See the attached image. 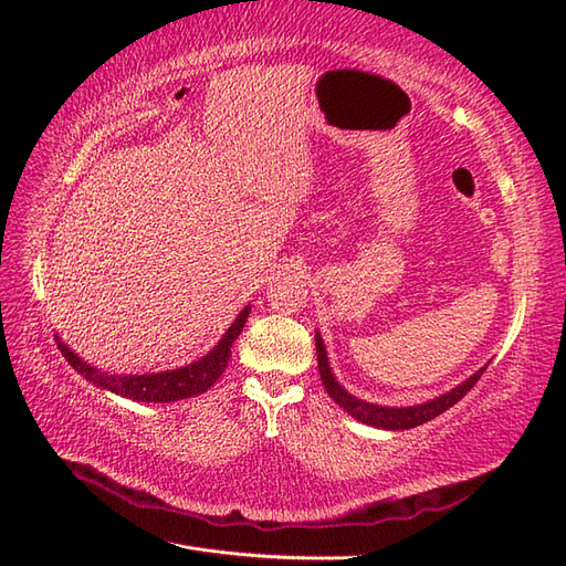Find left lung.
Wrapping results in <instances>:
<instances>
[{
	"label": "left lung",
	"mask_w": 566,
	"mask_h": 566,
	"mask_svg": "<svg viewBox=\"0 0 566 566\" xmlns=\"http://www.w3.org/2000/svg\"><path fill=\"white\" fill-rule=\"evenodd\" d=\"M316 354H318V373H321V380L325 391L331 394V399L347 410V413L356 420H361L366 424L373 427H382V430H410V427H418L427 420H432L437 416H441L443 410H449L453 403H458L465 394L476 385V380L482 378V370H476L472 378H468L460 387L451 389L449 394H443V397H437L434 401H427L420 406H408V408H387V406H375L368 401H361L352 397V394L339 387V382L333 378L331 366H328V356H325V347L321 337L316 335Z\"/></svg>",
	"instance_id": "8db88e82"
}]
</instances>
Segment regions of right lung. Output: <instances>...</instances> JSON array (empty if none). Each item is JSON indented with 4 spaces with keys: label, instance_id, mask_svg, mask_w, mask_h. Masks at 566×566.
I'll use <instances>...</instances> for the list:
<instances>
[{
    "label": "right lung",
    "instance_id": "obj_1",
    "mask_svg": "<svg viewBox=\"0 0 566 566\" xmlns=\"http://www.w3.org/2000/svg\"><path fill=\"white\" fill-rule=\"evenodd\" d=\"M250 306L238 314V318L231 323V328L227 331V335L221 337L219 345L208 354L202 356L200 361L188 364L184 368L177 370H163V373H146V375H111V373H101L94 366L84 364L82 358H77L71 349H67L63 342L56 339V345L61 349V354L65 356V361L71 364L80 375H84L90 382H94L96 387L111 389L119 397H127L134 401H158V403H167V401H179V399H188L196 397V394L208 391L221 373L227 370L229 358H231V347L235 337L241 335L243 325L248 321Z\"/></svg>",
    "mask_w": 566,
    "mask_h": 566
}]
</instances>
